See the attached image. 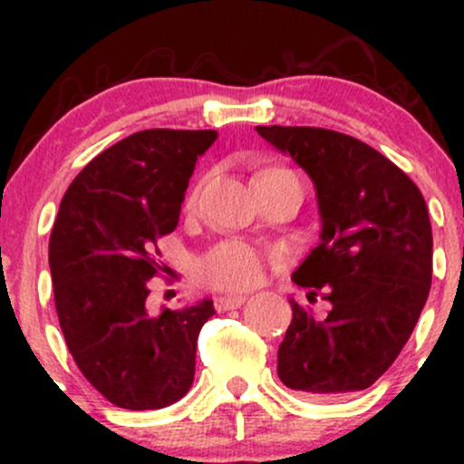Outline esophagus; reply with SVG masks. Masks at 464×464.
Segmentation results:
<instances>
[{
  "label": "esophagus",
  "mask_w": 464,
  "mask_h": 464,
  "mask_svg": "<svg viewBox=\"0 0 464 464\" xmlns=\"http://www.w3.org/2000/svg\"><path fill=\"white\" fill-rule=\"evenodd\" d=\"M244 301H246V296L242 295H227V296H218L214 305L218 312H227V310H236V307L242 305Z\"/></svg>",
  "instance_id": "1"
}]
</instances>
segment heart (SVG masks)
<instances>
[{
    "instance_id": "1",
    "label": "heart",
    "mask_w": 464,
    "mask_h": 464,
    "mask_svg": "<svg viewBox=\"0 0 464 464\" xmlns=\"http://www.w3.org/2000/svg\"><path fill=\"white\" fill-rule=\"evenodd\" d=\"M296 174L292 169L284 168V165H266L255 172V188L268 180L279 179H295ZM202 183L198 180L188 194V209H196L200 200ZM266 266H268V257L259 248L250 246L246 242L239 239H228V242L218 244L200 257L198 262V276L205 285L214 287V290H248V287L257 285L264 279Z\"/></svg>"
}]
</instances>
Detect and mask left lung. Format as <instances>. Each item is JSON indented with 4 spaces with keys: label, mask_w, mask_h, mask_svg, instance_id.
I'll return each mask as SVG.
<instances>
[{
    "label": "left lung",
    "mask_w": 464,
    "mask_h": 464,
    "mask_svg": "<svg viewBox=\"0 0 464 464\" xmlns=\"http://www.w3.org/2000/svg\"><path fill=\"white\" fill-rule=\"evenodd\" d=\"M310 174L321 242L292 275L316 318L290 299L292 323L276 353L279 380L307 397H347L388 371L408 343L432 285V225L406 172L355 137L312 126H257Z\"/></svg>",
    "instance_id": "obj_1"
}]
</instances>
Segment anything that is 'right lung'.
<instances>
[{
    "label": "right lung",
    "mask_w": 464,
    "mask_h": 464,
    "mask_svg": "<svg viewBox=\"0 0 464 464\" xmlns=\"http://www.w3.org/2000/svg\"><path fill=\"white\" fill-rule=\"evenodd\" d=\"M216 130L150 129L106 148L69 185L50 237L58 323L80 372L126 410H159L189 391L209 299L148 307L159 239L179 225L194 165Z\"/></svg>",
    "instance_id": "obj_1"
}]
</instances>
